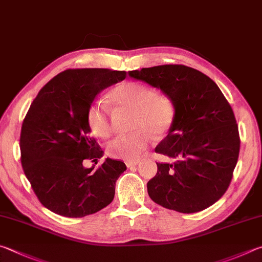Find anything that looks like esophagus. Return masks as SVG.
Segmentation results:
<instances>
[{
  "label": "esophagus",
  "instance_id": "34e87169",
  "mask_svg": "<svg viewBox=\"0 0 262 262\" xmlns=\"http://www.w3.org/2000/svg\"><path fill=\"white\" fill-rule=\"evenodd\" d=\"M139 163H140L139 160H134V161H126V166L128 168H132V167H137Z\"/></svg>",
  "mask_w": 262,
  "mask_h": 262
}]
</instances>
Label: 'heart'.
I'll return each mask as SVG.
<instances>
[{"label":"heart","instance_id":"obj_1","mask_svg":"<svg viewBox=\"0 0 262 262\" xmlns=\"http://www.w3.org/2000/svg\"><path fill=\"white\" fill-rule=\"evenodd\" d=\"M110 99L119 110L134 112L130 135L119 136L108 145V153L124 160L139 159L152 143V135H167L175 119L176 105L171 96L157 93L153 87L135 81H125L110 92ZM90 130L101 138L112 135V113L105 103L98 101L87 112Z\"/></svg>","mask_w":262,"mask_h":262}]
</instances>
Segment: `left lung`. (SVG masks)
<instances>
[{"label": "left lung", "mask_w": 262, "mask_h": 262, "mask_svg": "<svg viewBox=\"0 0 262 262\" xmlns=\"http://www.w3.org/2000/svg\"><path fill=\"white\" fill-rule=\"evenodd\" d=\"M128 76L163 91L176 105L169 134L155 152L177 161L157 162V175L147 183L150 199L180 213L208 208L226 193L239 155L230 103L208 76L182 64L143 68Z\"/></svg>", "instance_id": "8db88e82"}]
</instances>
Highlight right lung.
<instances>
[{
  "instance_id": "right-lung-1",
  "label": "right lung",
  "mask_w": 262,
  "mask_h": 262,
  "mask_svg": "<svg viewBox=\"0 0 262 262\" xmlns=\"http://www.w3.org/2000/svg\"><path fill=\"white\" fill-rule=\"evenodd\" d=\"M126 78L110 69H68L36 95L20 131L23 170L46 208L66 217H84L112 203L121 160L107 159L96 169L82 162L102 157L90 136L87 112L100 91Z\"/></svg>"
}]
</instances>
